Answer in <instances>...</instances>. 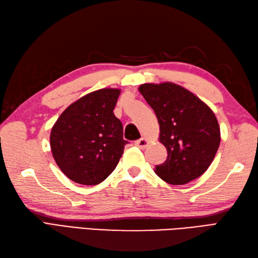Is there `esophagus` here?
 <instances>
[{"instance_id": "esophagus-1", "label": "esophagus", "mask_w": 258, "mask_h": 258, "mask_svg": "<svg viewBox=\"0 0 258 258\" xmlns=\"http://www.w3.org/2000/svg\"><path fill=\"white\" fill-rule=\"evenodd\" d=\"M135 146H138L139 149H141V150H144L145 147L147 146V144H149V142H147V140L146 139H144V138H142V139H140V140H138V141H135Z\"/></svg>"}]
</instances>
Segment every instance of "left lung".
Here are the masks:
<instances>
[{"label": "left lung", "instance_id": "obj_1", "mask_svg": "<svg viewBox=\"0 0 258 258\" xmlns=\"http://www.w3.org/2000/svg\"><path fill=\"white\" fill-rule=\"evenodd\" d=\"M141 94L154 109L167 158L155 167L166 183L182 185L206 172L221 142L215 114L204 102L173 83L143 84Z\"/></svg>", "mask_w": 258, "mask_h": 258}]
</instances>
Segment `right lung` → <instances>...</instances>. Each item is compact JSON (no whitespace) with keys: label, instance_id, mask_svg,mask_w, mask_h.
<instances>
[{"label":"right lung","instance_id":"add662e5","mask_svg":"<svg viewBox=\"0 0 258 258\" xmlns=\"http://www.w3.org/2000/svg\"><path fill=\"white\" fill-rule=\"evenodd\" d=\"M119 90L92 92L65 109L54 124L50 143L54 160L73 182L96 185L111 174L124 146L123 125L115 116Z\"/></svg>","mask_w":258,"mask_h":258}]
</instances>
